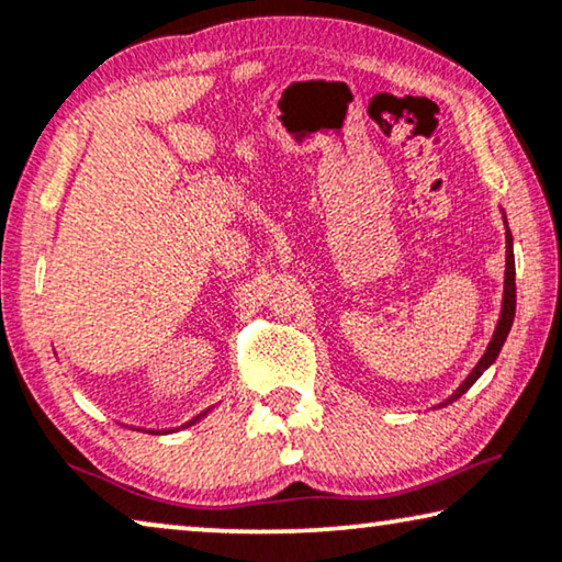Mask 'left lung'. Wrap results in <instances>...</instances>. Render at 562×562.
<instances>
[{
  "label": "left lung",
  "instance_id": "1",
  "mask_svg": "<svg viewBox=\"0 0 562 562\" xmlns=\"http://www.w3.org/2000/svg\"><path fill=\"white\" fill-rule=\"evenodd\" d=\"M502 217H504V227H507V215H504L502 210ZM504 238H507V263H504V294H502V312H499V319H497V327H494V335L490 339V345H486L484 355L479 357V362L471 368V372L467 378H463L461 385L453 390V393L446 397V401L438 405V408H446V405H451L453 401H459V397L467 393V390L474 385V382L484 375V370H490L494 360H497L504 341H507V335L512 329V322H515V306H517V289H515V248H512V233L507 227V233H504Z\"/></svg>",
  "mask_w": 562,
  "mask_h": 562
}]
</instances>
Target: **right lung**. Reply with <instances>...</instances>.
Instances as JSON below:
<instances>
[{
    "instance_id": "add662e5",
    "label": "right lung",
    "mask_w": 562,
    "mask_h": 562,
    "mask_svg": "<svg viewBox=\"0 0 562 562\" xmlns=\"http://www.w3.org/2000/svg\"><path fill=\"white\" fill-rule=\"evenodd\" d=\"M207 413H210V408H207V411H202V413H200V416H194V418H192L190 423H184V426H194V423H198V420H202V418H205V416H207Z\"/></svg>"
}]
</instances>
